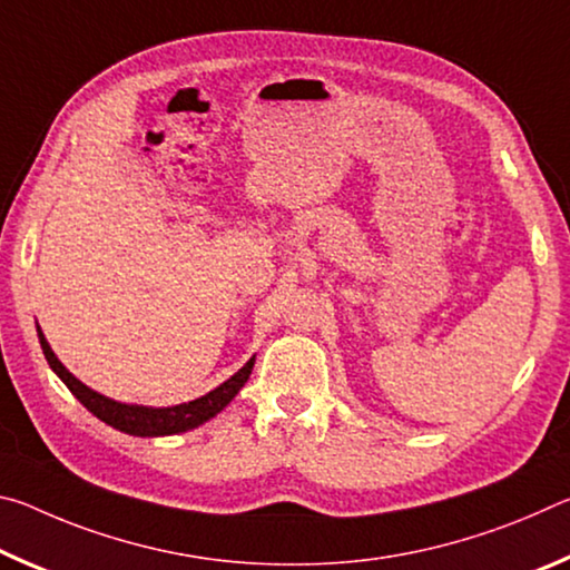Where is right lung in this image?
<instances>
[{
	"label": "right lung",
	"instance_id": "right-lung-1",
	"mask_svg": "<svg viewBox=\"0 0 570 570\" xmlns=\"http://www.w3.org/2000/svg\"><path fill=\"white\" fill-rule=\"evenodd\" d=\"M37 336H40L47 364H50L57 377L67 384V390H70L75 397L95 414V417L102 420L105 424H110L115 430L125 432V435H135V438L178 435V432L193 430L198 428V424L208 422L210 417H216V414L224 410L226 404L236 397L238 390L248 382L250 370H254V362H256V356H250L234 377L226 380L224 384H218L216 390H210L208 394H204V397L183 402V404H173V407H142V404L115 402L110 397H105V394L90 390L88 384H82L65 370V364L57 360L55 352L50 350V344H47L40 326H37Z\"/></svg>",
	"mask_w": 570,
	"mask_h": 570
}]
</instances>
